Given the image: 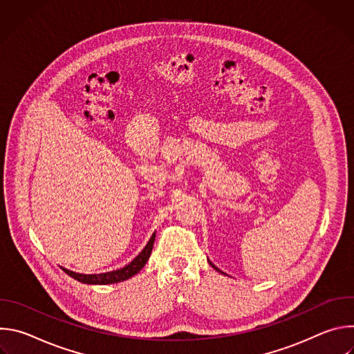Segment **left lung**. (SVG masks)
<instances>
[{"mask_svg":"<svg viewBox=\"0 0 354 354\" xmlns=\"http://www.w3.org/2000/svg\"><path fill=\"white\" fill-rule=\"evenodd\" d=\"M209 263H210V266H212V268H214V270H217V272H220V273H224V272H221V270H220L217 266H214V265H213L210 261H209ZM224 274H225V273H224Z\"/></svg>","mask_w":354,"mask_h":354,"instance_id":"8db88e82","label":"left lung"}]
</instances>
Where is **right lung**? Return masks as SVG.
Returning <instances> with one entry per match:
<instances>
[{
  "label": "right lung",
  "mask_w": 354,
  "mask_h": 354,
  "mask_svg": "<svg viewBox=\"0 0 354 354\" xmlns=\"http://www.w3.org/2000/svg\"><path fill=\"white\" fill-rule=\"evenodd\" d=\"M154 241H156V232L151 235L149 241L147 242V245L144 246V249L140 252V254L129 265H126L124 268L118 269V270L99 273V274H84V273H75V272L68 270L66 268H62V269L70 277H73L77 281L84 283V284H113V283L124 281V280L133 277L134 274H137L145 266V263H147V261L151 255V250H153Z\"/></svg>",
  "instance_id": "add662e5"
}]
</instances>
